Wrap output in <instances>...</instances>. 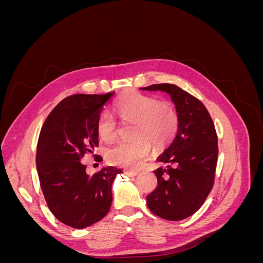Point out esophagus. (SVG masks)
I'll use <instances>...</instances> for the list:
<instances>
[{
  "label": "esophagus",
  "mask_w": 263,
  "mask_h": 263,
  "mask_svg": "<svg viewBox=\"0 0 263 263\" xmlns=\"http://www.w3.org/2000/svg\"><path fill=\"white\" fill-rule=\"evenodd\" d=\"M125 174L127 177H137L138 172L137 171H125Z\"/></svg>",
  "instance_id": "34e87169"
}]
</instances>
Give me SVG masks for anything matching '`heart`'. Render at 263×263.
Listing matches in <instances>:
<instances>
[{"label": "heart", "instance_id": "heart-1", "mask_svg": "<svg viewBox=\"0 0 263 263\" xmlns=\"http://www.w3.org/2000/svg\"><path fill=\"white\" fill-rule=\"evenodd\" d=\"M115 109L124 122H135L132 141H121L107 150V160L117 166L138 169L150 154L151 144L157 149L170 144L179 128V113L172 103L130 91L115 103ZM97 133L105 142L117 136V123L108 110L102 112Z\"/></svg>", "mask_w": 263, "mask_h": 263}]
</instances>
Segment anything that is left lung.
<instances>
[{
    "mask_svg": "<svg viewBox=\"0 0 263 263\" xmlns=\"http://www.w3.org/2000/svg\"><path fill=\"white\" fill-rule=\"evenodd\" d=\"M141 89L168 93L180 117L176 138L158 157L165 166L154 171L158 185L147 195V206L163 219L182 220L200 210L214 185L216 130L203 103L181 87L162 83Z\"/></svg>",
    "mask_w": 263,
    "mask_h": 263,
    "instance_id": "obj_1",
    "label": "left lung"
}]
</instances>
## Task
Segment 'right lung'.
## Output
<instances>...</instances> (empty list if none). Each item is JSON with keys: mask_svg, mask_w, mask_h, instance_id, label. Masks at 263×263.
Instances as JSON below:
<instances>
[{"mask_svg": "<svg viewBox=\"0 0 263 263\" xmlns=\"http://www.w3.org/2000/svg\"><path fill=\"white\" fill-rule=\"evenodd\" d=\"M115 92L74 94L62 100L39 134L36 165L45 200L54 217L82 229L106 216L112 184L121 169L106 166L90 177L81 159L99 146L97 122Z\"/></svg>", "mask_w": 263, "mask_h": 263, "instance_id": "obj_1", "label": "right lung"}]
</instances>
